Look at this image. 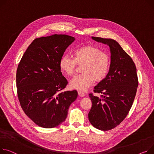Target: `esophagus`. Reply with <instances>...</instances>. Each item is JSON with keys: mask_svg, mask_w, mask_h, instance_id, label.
I'll return each mask as SVG.
<instances>
[{"mask_svg": "<svg viewBox=\"0 0 154 154\" xmlns=\"http://www.w3.org/2000/svg\"><path fill=\"white\" fill-rule=\"evenodd\" d=\"M78 95L80 97H84L85 96V94L82 91H78Z\"/></svg>", "mask_w": 154, "mask_h": 154, "instance_id": "esophagus-1", "label": "esophagus"}]
</instances>
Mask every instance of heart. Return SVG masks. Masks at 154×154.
<instances>
[{
    "label": "heart",
    "instance_id": "obj_1",
    "mask_svg": "<svg viewBox=\"0 0 154 154\" xmlns=\"http://www.w3.org/2000/svg\"><path fill=\"white\" fill-rule=\"evenodd\" d=\"M111 64L109 55L98 47L84 45L76 49L73 57L64 55L59 60V67L61 72L67 76L73 75L77 65L82 66L83 74L75 77L70 82L72 88L85 90L94 82H100L107 76Z\"/></svg>",
    "mask_w": 154,
    "mask_h": 154
}]
</instances>
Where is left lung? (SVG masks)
Listing matches in <instances>:
<instances>
[{
  "label": "left lung",
  "instance_id": "obj_1",
  "mask_svg": "<svg viewBox=\"0 0 154 154\" xmlns=\"http://www.w3.org/2000/svg\"><path fill=\"white\" fill-rule=\"evenodd\" d=\"M91 38L109 46L111 64L106 78L94 87V91L102 94L101 97L89 94L92 106L88 119L95 128L108 131L125 119L132 105L138 87L136 67L132 58L115 40Z\"/></svg>",
  "mask_w": 154,
  "mask_h": 154
}]
</instances>
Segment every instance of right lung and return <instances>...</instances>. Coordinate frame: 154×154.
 <instances>
[{
  "label": "right lung",
  "mask_w": 154,
  "mask_h": 154,
  "mask_svg": "<svg viewBox=\"0 0 154 154\" xmlns=\"http://www.w3.org/2000/svg\"><path fill=\"white\" fill-rule=\"evenodd\" d=\"M75 38L53 35L35 39L25 52L16 74L17 94L25 113L36 125L53 128L63 122L76 90L62 91L68 82L59 62Z\"/></svg>",
  "instance_id": "1"
}]
</instances>
